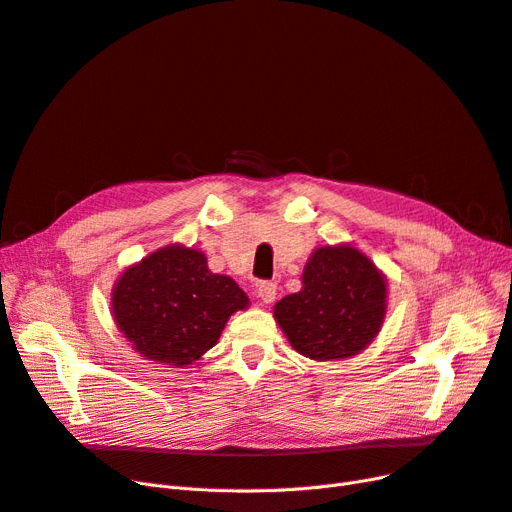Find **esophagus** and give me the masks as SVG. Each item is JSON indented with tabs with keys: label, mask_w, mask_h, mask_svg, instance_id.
<instances>
[{
	"label": "esophagus",
	"mask_w": 512,
	"mask_h": 512,
	"mask_svg": "<svg viewBox=\"0 0 512 512\" xmlns=\"http://www.w3.org/2000/svg\"><path fill=\"white\" fill-rule=\"evenodd\" d=\"M256 294L262 303H273L275 301V294H277V284H273V281H258L256 286Z\"/></svg>",
	"instance_id": "1"
}]
</instances>
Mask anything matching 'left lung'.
I'll return each instance as SVG.
<instances>
[{"label": "left lung", "instance_id": "left-lung-1", "mask_svg": "<svg viewBox=\"0 0 512 512\" xmlns=\"http://www.w3.org/2000/svg\"><path fill=\"white\" fill-rule=\"evenodd\" d=\"M385 279L349 245L320 248L303 271V290L275 305L290 345L311 360L356 356L375 339L385 315Z\"/></svg>", "mask_w": 512, "mask_h": 512}]
</instances>
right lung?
I'll return each mask as SVG.
<instances>
[{
	"label": "right lung",
	"instance_id": "add662e5",
	"mask_svg": "<svg viewBox=\"0 0 512 512\" xmlns=\"http://www.w3.org/2000/svg\"><path fill=\"white\" fill-rule=\"evenodd\" d=\"M248 296L207 269L205 254L169 245L120 275L112 296L120 332L148 360L184 366L214 347Z\"/></svg>",
	"mask_w": 512,
	"mask_h": 512
}]
</instances>
